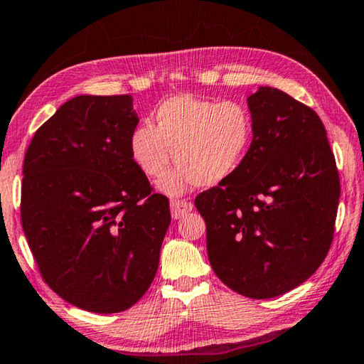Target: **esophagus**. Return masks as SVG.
I'll return each instance as SVG.
<instances>
[{
  "label": "esophagus",
  "mask_w": 364,
  "mask_h": 364,
  "mask_svg": "<svg viewBox=\"0 0 364 364\" xmlns=\"http://www.w3.org/2000/svg\"><path fill=\"white\" fill-rule=\"evenodd\" d=\"M193 208L192 202H187V200H181V198H173L171 200V213H172V218H182L183 215L191 212Z\"/></svg>",
  "instance_id": "1"
}]
</instances>
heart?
<instances>
[{
  "label": "heart",
  "instance_id": "obj_1",
  "mask_svg": "<svg viewBox=\"0 0 364 364\" xmlns=\"http://www.w3.org/2000/svg\"><path fill=\"white\" fill-rule=\"evenodd\" d=\"M251 139L252 118L243 103L176 95L156 109L154 128L143 124L133 131L131 156L147 177L157 178L169 167L173 151L178 166L159 188L177 195L228 178L245 161Z\"/></svg>",
  "mask_w": 364,
  "mask_h": 364
}]
</instances>
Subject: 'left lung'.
<instances>
[{
  "label": "left lung",
  "mask_w": 364,
  "mask_h": 364,
  "mask_svg": "<svg viewBox=\"0 0 364 364\" xmlns=\"http://www.w3.org/2000/svg\"><path fill=\"white\" fill-rule=\"evenodd\" d=\"M252 141L228 178L195 198L215 274L235 292L271 299L307 281L331 246L340 198L318 114L277 88L247 98Z\"/></svg>",
  "instance_id": "1"
}]
</instances>
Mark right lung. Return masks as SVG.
Masks as SVG:
<instances>
[{
  "label": "right lung",
  "instance_id": "add662e5",
  "mask_svg": "<svg viewBox=\"0 0 364 364\" xmlns=\"http://www.w3.org/2000/svg\"><path fill=\"white\" fill-rule=\"evenodd\" d=\"M131 95L68 100L26 151L21 223L47 286L68 304L117 314L144 296L171 225L131 156Z\"/></svg>",
  "mask_w": 364,
  "mask_h": 364
}]
</instances>
